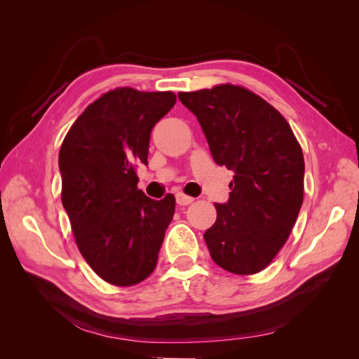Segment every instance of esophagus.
<instances>
[{
	"label": "esophagus",
	"instance_id": "obj_1",
	"mask_svg": "<svg viewBox=\"0 0 359 359\" xmlns=\"http://www.w3.org/2000/svg\"><path fill=\"white\" fill-rule=\"evenodd\" d=\"M193 201H194V199H193V198H190V196H187V194H184V193H177V203H178V205H181V206L190 205Z\"/></svg>",
	"mask_w": 359,
	"mask_h": 359
}]
</instances>
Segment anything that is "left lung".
<instances>
[{
	"instance_id": "8db88e82",
	"label": "left lung",
	"mask_w": 359,
	"mask_h": 359,
	"mask_svg": "<svg viewBox=\"0 0 359 359\" xmlns=\"http://www.w3.org/2000/svg\"><path fill=\"white\" fill-rule=\"evenodd\" d=\"M196 115L217 165L233 170L226 203L203 233L214 262L233 274H256L285 245L304 198V156L276 107L236 85L180 93Z\"/></svg>"
}]
</instances>
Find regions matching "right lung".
I'll use <instances>...</instances> for the list:
<instances>
[{"label":"right lung","mask_w":359,"mask_h":359,"mask_svg":"<svg viewBox=\"0 0 359 359\" xmlns=\"http://www.w3.org/2000/svg\"><path fill=\"white\" fill-rule=\"evenodd\" d=\"M175 102L170 91L116 88L86 107L61 145V201L76 244L111 285H137L157 265L175 198L145 196L136 166L148 165L151 130Z\"/></svg>","instance_id":"right-lung-1"}]
</instances>
